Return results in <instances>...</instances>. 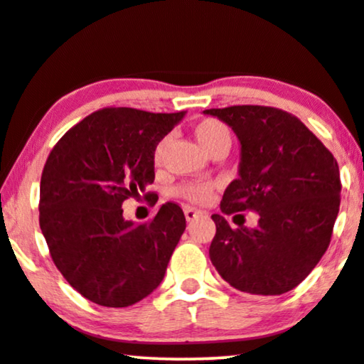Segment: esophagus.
<instances>
[{"label":"esophagus","mask_w":364,"mask_h":364,"mask_svg":"<svg viewBox=\"0 0 364 364\" xmlns=\"http://www.w3.org/2000/svg\"><path fill=\"white\" fill-rule=\"evenodd\" d=\"M200 215H203V211H200V210H195V208H186V210H185V216H186V220H188V221L196 220V218L200 216Z\"/></svg>","instance_id":"obj_1"}]
</instances>
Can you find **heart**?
Listing matches in <instances>:
<instances>
[{"mask_svg":"<svg viewBox=\"0 0 364 364\" xmlns=\"http://www.w3.org/2000/svg\"><path fill=\"white\" fill-rule=\"evenodd\" d=\"M195 136L198 139V143H200L208 153L223 143L230 144L231 141V134L228 126L216 118H206L200 121V123L195 126ZM159 153H161V149L156 151V158L159 156ZM174 195L179 198H185V200L191 203L203 205V203L210 201V198L213 195V185L205 181H186L174 188Z\"/></svg>","mask_w":364,"mask_h":364,"instance_id":"obj_1","label":"heart"}]
</instances>
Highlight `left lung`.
I'll return each mask as SVG.
<instances>
[{"label":"left lung","instance_id":"8db88e82","mask_svg":"<svg viewBox=\"0 0 364 364\" xmlns=\"http://www.w3.org/2000/svg\"><path fill=\"white\" fill-rule=\"evenodd\" d=\"M231 126L241 144L240 176L213 215L210 258L221 278L250 294L296 288L326 253L340 211V168L298 119L271 106L205 109ZM256 210V228H231L225 214Z\"/></svg>","mask_w":364,"mask_h":364}]
</instances>
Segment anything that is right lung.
<instances>
[{
	"instance_id": "1",
	"label": "right lung",
	"mask_w": 364,
	"mask_h": 364,
	"mask_svg": "<svg viewBox=\"0 0 364 364\" xmlns=\"http://www.w3.org/2000/svg\"><path fill=\"white\" fill-rule=\"evenodd\" d=\"M185 116L103 108L73 126L41 174L40 226L56 268L100 306L126 308L159 287L186 228L176 203L143 225L123 218L128 198L154 181L158 143Z\"/></svg>"
}]
</instances>
